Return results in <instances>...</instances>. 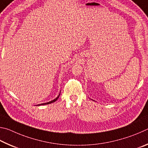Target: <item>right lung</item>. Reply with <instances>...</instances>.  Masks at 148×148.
I'll use <instances>...</instances> for the list:
<instances>
[{
	"mask_svg": "<svg viewBox=\"0 0 148 148\" xmlns=\"http://www.w3.org/2000/svg\"><path fill=\"white\" fill-rule=\"evenodd\" d=\"M60 94H59V95H58V96H57L55 99H53V100H52V101H49V102H47V103H41V104H40V105H37V106L38 105V106H40V105H49V104H51V103H54V102H55L58 99V97H59V96H60Z\"/></svg>",
	"mask_w": 148,
	"mask_h": 148,
	"instance_id": "obj_1",
	"label": "right lung"
}]
</instances>
